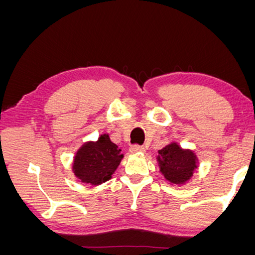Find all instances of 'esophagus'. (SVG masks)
<instances>
[{"label": "esophagus", "mask_w": 255, "mask_h": 255, "mask_svg": "<svg viewBox=\"0 0 255 255\" xmlns=\"http://www.w3.org/2000/svg\"><path fill=\"white\" fill-rule=\"evenodd\" d=\"M130 152L131 153H144L145 152V148L142 147V146H139V145H133L130 147Z\"/></svg>", "instance_id": "1"}]
</instances>
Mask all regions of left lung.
<instances>
[{"label": "left lung", "instance_id": "left-lung-1", "mask_svg": "<svg viewBox=\"0 0 255 255\" xmlns=\"http://www.w3.org/2000/svg\"><path fill=\"white\" fill-rule=\"evenodd\" d=\"M156 162L159 172L170 186H182L190 182L198 168V158L195 151L182 148L176 141H170L159 149Z\"/></svg>", "mask_w": 255, "mask_h": 255}]
</instances>
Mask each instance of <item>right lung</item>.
<instances>
[{
    "instance_id": "add662e5",
    "label": "right lung",
    "mask_w": 255,
    "mask_h": 255,
    "mask_svg": "<svg viewBox=\"0 0 255 255\" xmlns=\"http://www.w3.org/2000/svg\"><path fill=\"white\" fill-rule=\"evenodd\" d=\"M123 158L109 133H102L96 141L89 140L80 146L73 158L72 172L81 182L100 186L113 177Z\"/></svg>"
}]
</instances>
